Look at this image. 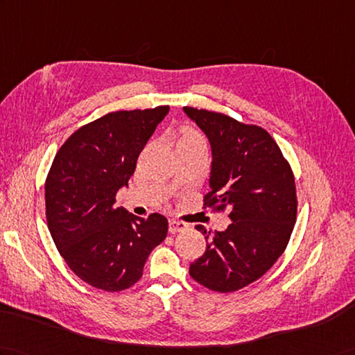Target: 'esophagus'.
<instances>
[{
	"instance_id": "esophagus-1",
	"label": "esophagus",
	"mask_w": 355,
	"mask_h": 355,
	"mask_svg": "<svg viewBox=\"0 0 355 355\" xmlns=\"http://www.w3.org/2000/svg\"><path fill=\"white\" fill-rule=\"evenodd\" d=\"M187 228H189V225L184 224V222L175 220V219L169 220V233L171 234H177L180 232H184V230H187Z\"/></svg>"
}]
</instances>
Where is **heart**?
Instances as JSON below:
<instances>
[{"label":"heart","mask_w":355,"mask_h":355,"mask_svg":"<svg viewBox=\"0 0 355 355\" xmlns=\"http://www.w3.org/2000/svg\"><path fill=\"white\" fill-rule=\"evenodd\" d=\"M178 144H204V139L200 133H196L195 130L184 128L183 133H181Z\"/></svg>","instance_id":"obj_1"}]
</instances>
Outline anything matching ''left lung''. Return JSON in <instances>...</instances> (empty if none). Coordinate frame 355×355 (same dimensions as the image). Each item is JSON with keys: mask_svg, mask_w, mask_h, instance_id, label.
Segmentation results:
<instances>
[{"mask_svg": "<svg viewBox=\"0 0 355 355\" xmlns=\"http://www.w3.org/2000/svg\"><path fill=\"white\" fill-rule=\"evenodd\" d=\"M211 148L205 207L228 210L232 224L207 232V250L189 274L210 291L227 293L254 283L286 250L296 219V189L289 163L268 131L227 114L184 107Z\"/></svg>", "mask_w": 355, "mask_h": 355, "instance_id": "1", "label": "left lung"}]
</instances>
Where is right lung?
<instances>
[{
  "mask_svg": "<svg viewBox=\"0 0 355 355\" xmlns=\"http://www.w3.org/2000/svg\"><path fill=\"white\" fill-rule=\"evenodd\" d=\"M168 105L105 114L78 128L55 154L45 183L48 230L66 265L87 284L119 292L137 283L168 234V219L116 207Z\"/></svg>",
  "mask_w": 355,
  "mask_h": 355,
  "instance_id": "1",
  "label": "right lung"
}]
</instances>
